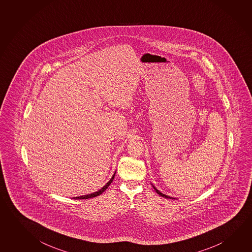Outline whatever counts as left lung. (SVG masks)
Masks as SVG:
<instances>
[{
    "label": "left lung",
    "mask_w": 252,
    "mask_h": 252,
    "mask_svg": "<svg viewBox=\"0 0 252 252\" xmlns=\"http://www.w3.org/2000/svg\"><path fill=\"white\" fill-rule=\"evenodd\" d=\"M152 186H153V185H152ZM153 188H154V189L156 190V192H157L159 195H160V196L164 197V198H167V199H174L175 200V198H173V197L168 196V195H166L164 193L160 192L158 189H156V187H154V186H153Z\"/></svg>",
    "instance_id": "left-lung-1"
}]
</instances>
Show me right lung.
I'll return each instance as SVG.
<instances>
[{"mask_svg":"<svg viewBox=\"0 0 252 252\" xmlns=\"http://www.w3.org/2000/svg\"><path fill=\"white\" fill-rule=\"evenodd\" d=\"M115 174L113 175V177H112V179H110L109 181L107 182V183L105 184V186H104L103 188L99 189L98 191H96L95 192H92V193H90V194H87V195H82V196H78V197H73V199H80V200H82V199H89V198H93V197L98 196L99 194H101L102 192H105V190H106V188H108L110 186V184L113 182V180H114V178H115Z\"/></svg>","mask_w":252,"mask_h":252,"instance_id":"right-lung-1","label":"right lung"}]
</instances>
